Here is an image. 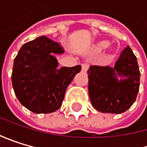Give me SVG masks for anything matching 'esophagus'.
<instances>
[{
	"label": "esophagus",
	"instance_id": "34e87169",
	"mask_svg": "<svg viewBox=\"0 0 147 147\" xmlns=\"http://www.w3.org/2000/svg\"><path fill=\"white\" fill-rule=\"evenodd\" d=\"M87 69H88V65L87 64H82V71L83 72H86L87 71Z\"/></svg>",
	"mask_w": 147,
	"mask_h": 147
}]
</instances>
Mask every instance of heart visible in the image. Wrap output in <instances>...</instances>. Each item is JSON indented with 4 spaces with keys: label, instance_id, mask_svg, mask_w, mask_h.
Wrapping results in <instances>:
<instances>
[{
    "label": "heart",
    "instance_id": "1",
    "mask_svg": "<svg viewBox=\"0 0 147 147\" xmlns=\"http://www.w3.org/2000/svg\"><path fill=\"white\" fill-rule=\"evenodd\" d=\"M107 46H108V42H107V41H101V42H100V43L98 44V47L100 48V49L106 47Z\"/></svg>",
    "mask_w": 147,
    "mask_h": 147
}]
</instances>
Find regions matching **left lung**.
Wrapping results in <instances>:
<instances>
[{"mask_svg": "<svg viewBox=\"0 0 147 147\" xmlns=\"http://www.w3.org/2000/svg\"><path fill=\"white\" fill-rule=\"evenodd\" d=\"M87 73L89 97L96 110L121 114L135 102L140 71L137 57L129 47L123 50L114 67L92 65Z\"/></svg>", "mask_w": 147, "mask_h": 147, "instance_id": "8db88e82", "label": "left lung"}]
</instances>
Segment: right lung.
Here are the masks:
<instances>
[{
	"mask_svg": "<svg viewBox=\"0 0 147 147\" xmlns=\"http://www.w3.org/2000/svg\"><path fill=\"white\" fill-rule=\"evenodd\" d=\"M59 43L41 36L22 46L14 60L12 86L16 98L35 114H48L61 106L67 87L81 66L58 67Z\"/></svg>",
	"mask_w": 147,
	"mask_h": 147,
	"instance_id": "obj_1",
	"label": "right lung"
}]
</instances>
